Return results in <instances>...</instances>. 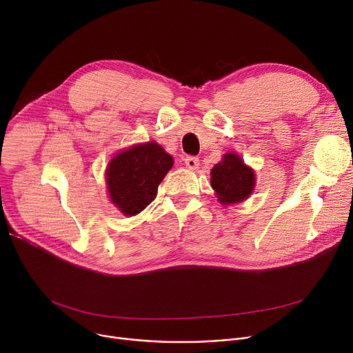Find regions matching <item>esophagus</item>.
Returning a JSON list of instances; mask_svg holds the SVG:
<instances>
[{
  "mask_svg": "<svg viewBox=\"0 0 353 353\" xmlns=\"http://www.w3.org/2000/svg\"><path fill=\"white\" fill-rule=\"evenodd\" d=\"M185 165L188 168H190V170H196V168L199 167V159L194 157V156H188L185 159Z\"/></svg>",
  "mask_w": 353,
  "mask_h": 353,
  "instance_id": "1",
  "label": "esophagus"
}]
</instances>
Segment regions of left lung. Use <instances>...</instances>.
Wrapping results in <instances>:
<instances>
[{
    "instance_id": "1",
    "label": "left lung",
    "mask_w": 353,
    "mask_h": 353,
    "mask_svg": "<svg viewBox=\"0 0 353 353\" xmlns=\"http://www.w3.org/2000/svg\"><path fill=\"white\" fill-rule=\"evenodd\" d=\"M210 174L212 189L222 205L241 203L250 197L255 186L254 170L235 152L225 154L221 163L213 165Z\"/></svg>"
}]
</instances>
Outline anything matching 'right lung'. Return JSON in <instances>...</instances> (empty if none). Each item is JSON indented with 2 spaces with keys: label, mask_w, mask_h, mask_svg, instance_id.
<instances>
[{
  "label": "right lung",
  "mask_w": 353,
  "mask_h": 353,
  "mask_svg": "<svg viewBox=\"0 0 353 353\" xmlns=\"http://www.w3.org/2000/svg\"><path fill=\"white\" fill-rule=\"evenodd\" d=\"M172 167L173 157L156 141L119 151L106 167L111 202L125 216L140 213L154 201L159 185Z\"/></svg>",
  "instance_id": "right-lung-1"
}]
</instances>
